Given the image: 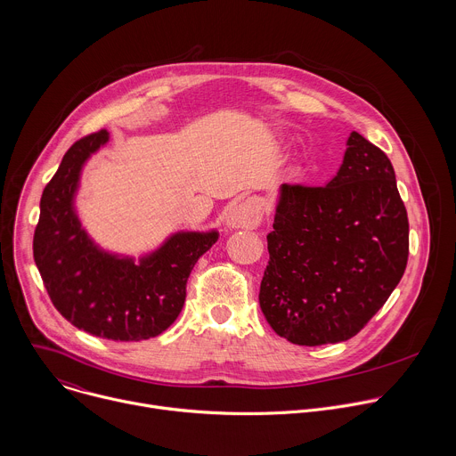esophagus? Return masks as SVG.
<instances>
[{"mask_svg":"<svg viewBox=\"0 0 456 456\" xmlns=\"http://www.w3.org/2000/svg\"><path fill=\"white\" fill-rule=\"evenodd\" d=\"M262 222V208L256 200H243L227 211V225L236 229H254Z\"/></svg>","mask_w":456,"mask_h":456,"instance_id":"obj_1","label":"esophagus"}]
</instances>
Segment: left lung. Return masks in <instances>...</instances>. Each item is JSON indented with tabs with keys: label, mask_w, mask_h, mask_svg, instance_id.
<instances>
[{
	"label": "left lung",
	"mask_w": 456,
	"mask_h": 456,
	"mask_svg": "<svg viewBox=\"0 0 456 456\" xmlns=\"http://www.w3.org/2000/svg\"><path fill=\"white\" fill-rule=\"evenodd\" d=\"M327 185L283 183L259 306L273 330L299 346L348 341L399 285L410 224L382 150L350 134Z\"/></svg>",
	"instance_id": "1"
}]
</instances>
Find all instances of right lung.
<instances>
[{
  "label": "right lung",
  "instance_id": "add662e5",
  "mask_svg": "<svg viewBox=\"0 0 456 456\" xmlns=\"http://www.w3.org/2000/svg\"><path fill=\"white\" fill-rule=\"evenodd\" d=\"M108 141L106 129L64 153L41 197L34 259L57 312L74 327L111 341H142L167 330L185 301L187 278L216 232H180L141 265L101 252L81 229L72 199L85 160Z\"/></svg>",
  "mask_w": 456,
  "mask_h": 456
}]
</instances>
